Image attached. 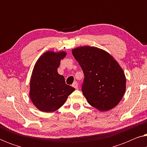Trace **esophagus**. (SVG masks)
<instances>
[{
	"label": "esophagus",
	"mask_w": 147,
	"mask_h": 147,
	"mask_svg": "<svg viewBox=\"0 0 147 147\" xmlns=\"http://www.w3.org/2000/svg\"><path fill=\"white\" fill-rule=\"evenodd\" d=\"M72 86H73L74 88H76V89H78V83L77 82H74L73 84H72Z\"/></svg>",
	"instance_id": "obj_1"
}]
</instances>
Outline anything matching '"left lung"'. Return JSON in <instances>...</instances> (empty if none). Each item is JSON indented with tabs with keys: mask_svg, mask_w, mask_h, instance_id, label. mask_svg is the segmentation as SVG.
<instances>
[{
	"mask_svg": "<svg viewBox=\"0 0 147 147\" xmlns=\"http://www.w3.org/2000/svg\"><path fill=\"white\" fill-rule=\"evenodd\" d=\"M71 51L83 70L82 90L88 103L100 111L117 106L126 90V77L118 62L95 47L84 46Z\"/></svg>",
	"mask_w": 147,
	"mask_h": 147,
	"instance_id": "8db88e82",
	"label": "left lung"
}]
</instances>
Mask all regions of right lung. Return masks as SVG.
I'll list each match as a JSON object with an SVG mask.
<instances>
[{"label": "right lung", "instance_id": "right-lung-1", "mask_svg": "<svg viewBox=\"0 0 147 147\" xmlns=\"http://www.w3.org/2000/svg\"><path fill=\"white\" fill-rule=\"evenodd\" d=\"M66 56L65 51H48L34 66L30 82L29 96L34 105L42 112H51L63 105L75 88L65 84L57 68Z\"/></svg>", "mask_w": 147, "mask_h": 147}]
</instances>
